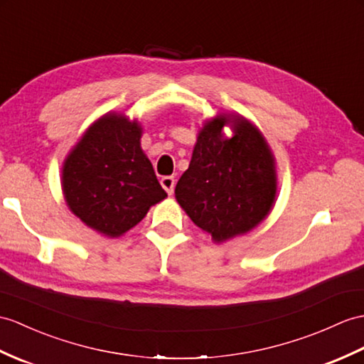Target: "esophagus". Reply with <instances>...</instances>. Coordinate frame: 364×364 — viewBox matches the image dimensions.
<instances>
[{
    "label": "esophagus",
    "mask_w": 364,
    "mask_h": 364,
    "mask_svg": "<svg viewBox=\"0 0 364 364\" xmlns=\"http://www.w3.org/2000/svg\"><path fill=\"white\" fill-rule=\"evenodd\" d=\"M161 186L164 188V191L168 193V196H172L173 188H175V178H173V176H163Z\"/></svg>",
    "instance_id": "34e87169"
}]
</instances>
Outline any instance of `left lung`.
I'll return each instance as SVG.
<instances>
[{
	"mask_svg": "<svg viewBox=\"0 0 364 364\" xmlns=\"http://www.w3.org/2000/svg\"><path fill=\"white\" fill-rule=\"evenodd\" d=\"M225 126L231 139L224 136ZM276 191V159L264 134L242 114L218 113L200 129L175 198L200 230L223 243L264 222Z\"/></svg>",
	"mask_w": 364,
	"mask_h": 364,
	"instance_id": "1",
	"label": "left lung"
}]
</instances>
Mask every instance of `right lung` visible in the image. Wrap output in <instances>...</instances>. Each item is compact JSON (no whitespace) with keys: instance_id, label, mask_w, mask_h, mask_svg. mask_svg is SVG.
Here are the masks:
<instances>
[{"instance_id":"right-lung-1","label":"right lung","mask_w":364,"mask_h":364,"mask_svg":"<svg viewBox=\"0 0 364 364\" xmlns=\"http://www.w3.org/2000/svg\"><path fill=\"white\" fill-rule=\"evenodd\" d=\"M141 136L136 119L108 112L88 127L63 161L68 208L109 239L130 231L167 197L141 149Z\"/></svg>"}]
</instances>
